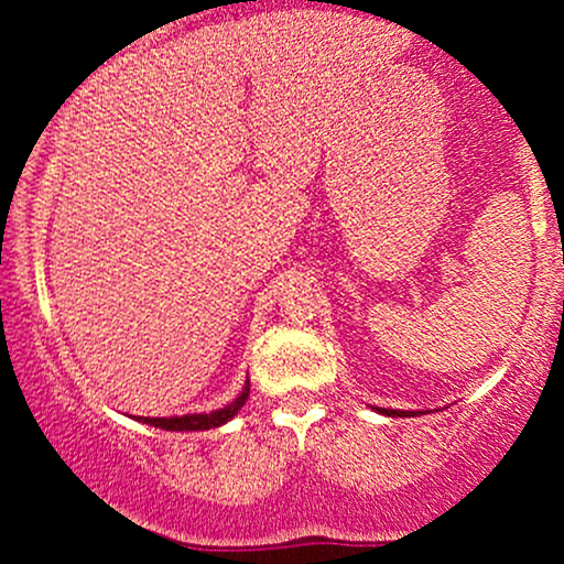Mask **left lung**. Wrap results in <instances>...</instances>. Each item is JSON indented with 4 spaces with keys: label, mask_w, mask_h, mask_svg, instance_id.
Here are the masks:
<instances>
[{
    "label": "left lung",
    "mask_w": 564,
    "mask_h": 564,
    "mask_svg": "<svg viewBox=\"0 0 564 564\" xmlns=\"http://www.w3.org/2000/svg\"><path fill=\"white\" fill-rule=\"evenodd\" d=\"M379 413H384V416H416V413L422 411H398V408H377Z\"/></svg>",
    "instance_id": "obj_1"
}]
</instances>
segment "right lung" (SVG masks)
<instances>
[{
    "label": "right lung",
    "instance_id": "right-lung-1",
    "mask_svg": "<svg viewBox=\"0 0 564 564\" xmlns=\"http://www.w3.org/2000/svg\"><path fill=\"white\" fill-rule=\"evenodd\" d=\"M246 400H249V381H246V387L241 390V394H238V398L232 400V403H228L225 408H217V411H209V413H185V416H159V419L138 416V422L159 426V430H170V432H204V430H215V426L228 424L230 419L236 416L238 411H241Z\"/></svg>",
    "mask_w": 564,
    "mask_h": 564
}]
</instances>
